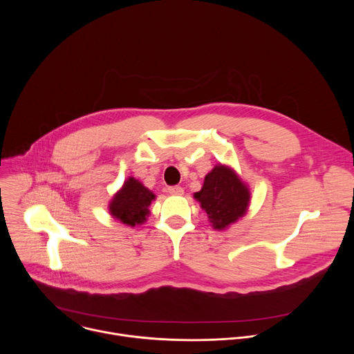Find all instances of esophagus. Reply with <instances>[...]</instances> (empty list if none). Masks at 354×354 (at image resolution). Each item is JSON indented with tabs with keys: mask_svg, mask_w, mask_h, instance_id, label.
<instances>
[{
	"mask_svg": "<svg viewBox=\"0 0 354 354\" xmlns=\"http://www.w3.org/2000/svg\"><path fill=\"white\" fill-rule=\"evenodd\" d=\"M168 192L171 194H175V196H182L183 194V187H180V186H171V187H168Z\"/></svg>",
	"mask_w": 354,
	"mask_h": 354,
	"instance_id": "34e87169",
	"label": "esophagus"
}]
</instances>
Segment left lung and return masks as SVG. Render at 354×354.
Here are the masks:
<instances>
[{
	"instance_id": "left-lung-1",
	"label": "left lung",
	"mask_w": 354,
	"mask_h": 354,
	"mask_svg": "<svg viewBox=\"0 0 354 354\" xmlns=\"http://www.w3.org/2000/svg\"><path fill=\"white\" fill-rule=\"evenodd\" d=\"M193 197L207 213L212 227L224 231L246 214L250 190L234 168L217 164L205 176L203 186Z\"/></svg>"
}]
</instances>
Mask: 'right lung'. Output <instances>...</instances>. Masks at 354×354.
Listing matches in <instances>:
<instances>
[{
  "label": "right lung",
  "instance_id": "1",
  "mask_svg": "<svg viewBox=\"0 0 354 354\" xmlns=\"http://www.w3.org/2000/svg\"><path fill=\"white\" fill-rule=\"evenodd\" d=\"M153 200H156L153 190L145 187L138 179L129 176L109 201V213L124 225H141L147 221L148 207Z\"/></svg>",
  "mask_w": 354,
  "mask_h": 354
}]
</instances>
